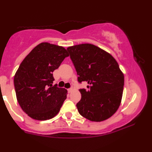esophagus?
Here are the masks:
<instances>
[{
  "instance_id": "1",
  "label": "esophagus",
  "mask_w": 152,
  "mask_h": 152,
  "mask_svg": "<svg viewBox=\"0 0 152 152\" xmlns=\"http://www.w3.org/2000/svg\"><path fill=\"white\" fill-rule=\"evenodd\" d=\"M72 91H73V88H68V92H72Z\"/></svg>"
}]
</instances>
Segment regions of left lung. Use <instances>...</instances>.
<instances>
[{
    "instance_id": "left-lung-1",
    "label": "left lung",
    "mask_w": 152,
    "mask_h": 152,
    "mask_svg": "<svg viewBox=\"0 0 152 152\" xmlns=\"http://www.w3.org/2000/svg\"><path fill=\"white\" fill-rule=\"evenodd\" d=\"M75 66L79 82L88 86L79 90L81 100L76 104L82 117L91 121L108 119L121 102L124 74L116 60L106 51L90 43L67 48Z\"/></svg>"
}]
</instances>
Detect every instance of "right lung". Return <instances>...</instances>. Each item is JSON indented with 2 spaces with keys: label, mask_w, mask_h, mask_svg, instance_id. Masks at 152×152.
Listing matches in <instances>:
<instances>
[{
  "label": "right lung",
  "mask_w": 152,
  "mask_h": 152,
  "mask_svg": "<svg viewBox=\"0 0 152 152\" xmlns=\"http://www.w3.org/2000/svg\"><path fill=\"white\" fill-rule=\"evenodd\" d=\"M69 53L62 46L43 42L31 50L14 76L17 101L33 119L45 121L57 115L68 91L53 86V72Z\"/></svg>",
  "instance_id": "right-lung-1"
}]
</instances>
